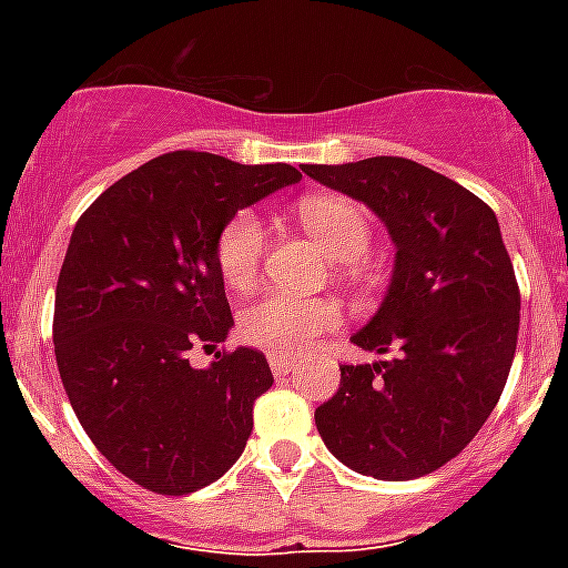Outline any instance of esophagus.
Wrapping results in <instances>:
<instances>
[{
	"mask_svg": "<svg viewBox=\"0 0 568 568\" xmlns=\"http://www.w3.org/2000/svg\"><path fill=\"white\" fill-rule=\"evenodd\" d=\"M267 363H271V372L276 374V377H285V374L292 372L294 368V356H285V354H267Z\"/></svg>",
	"mask_w": 568,
	"mask_h": 568,
	"instance_id": "obj_1",
	"label": "esophagus"
}]
</instances>
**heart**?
<instances>
[{
  "label": "heart",
  "instance_id": "obj_1",
  "mask_svg": "<svg viewBox=\"0 0 568 568\" xmlns=\"http://www.w3.org/2000/svg\"><path fill=\"white\" fill-rule=\"evenodd\" d=\"M297 221L321 250L342 265L354 267L372 244V221L356 200L342 194H312L297 203ZM265 226L253 212H235L214 239V265L223 283L247 288L258 276L265 256ZM342 312L329 297H294L265 292L247 303L239 318V333L247 345L267 354L297 356L315 345V338L338 327Z\"/></svg>",
  "mask_w": 568,
  "mask_h": 568
}]
</instances>
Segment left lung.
Returning <instances> with one entry per match:
<instances>
[{
    "instance_id": "left-lung-1",
    "label": "left lung",
    "mask_w": 568,
    "mask_h": 568,
    "mask_svg": "<svg viewBox=\"0 0 568 568\" xmlns=\"http://www.w3.org/2000/svg\"><path fill=\"white\" fill-rule=\"evenodd\" d=\"M363 200L395 241L377 315L351 342L386 363L342 365L315 424L333 457L377 480H413L475 439L498 404L519 338V283L489 205L397 155L303 164Z\"/></svg>"
}]
</instances>
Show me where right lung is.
Here are the masks:
<instances>
[{"mask_svg": "<svg viewBox=\"0 0 568 568\" xmlns=\"http://www.w3.org/2000/svg\"><path fill=\"white\" fill-rule=\"evenodd\" d=\"M301 180L292 164L176 150L126 173L79 217L55 285L52 342L75 418L120 475L189 495L241 457L274 374L232 327L214 239L232 214Z\"/></svg>", "mask_w": 568, "mask_h": 568, "instance_id": "add662e5", "label": "right lung"}]
</instances>
